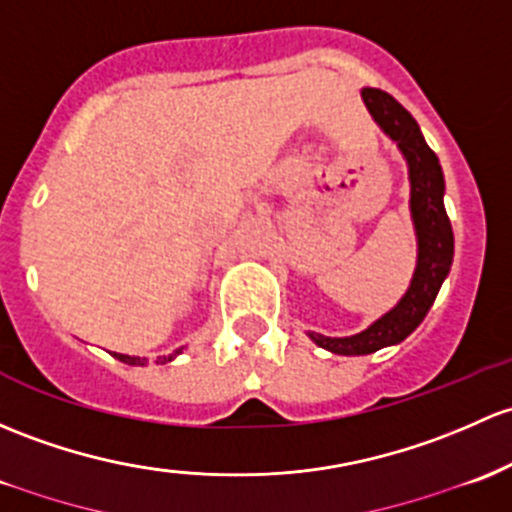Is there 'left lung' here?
Masks as SVG:
<instances>
[{
  "instance_id": "obj_1",
  "label": "left lung",
  "mask_w": 512,
  "mask_h": 512,
  "mask_svg": "<svg viewBox=\"0 0 512 512\" xmlns=\"http://www.w3.org/2000/svg\"><path fill=\"white\" fill-rule=\"evenodd\" d=\"M370 117L397 144L410 171V213L417 235V267L405 297L387 314L353 336H321L309 331L319 348L338 355H368L397 346L424 321L454 262V230L444 208V171L437 154L424 142L417 120L392 95L378 88L360 90Z\"/></svg>"
}]
</instances>
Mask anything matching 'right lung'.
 Returning a JSON list of instances; mask_svg holds the SVG:
<instances>
[{"mask_svg": "<svg viewBox=\"0 0 512 512\" xmlns=\"http://www.w3.org/2000/svg\"><path fill=\"white\" fill-rule=\"evenodd\" d=\"M181 351H184V348H179V351H174L171 355H164V358H157V363H169V360H174ZM112 355L127 365H147V358H139V355H125V353H112Z\"/></svg>", "mask_w": 512, "mask_h": 512, "instance_id": "obj_1", "label": "right lung"}]
</instances>
